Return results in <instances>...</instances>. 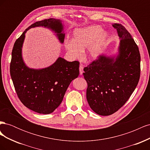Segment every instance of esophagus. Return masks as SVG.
<instances>
[{
  "instance_id": "obj_1",
  "label": "esophagus",
  "mask_w": 150,
  "mask_h": 150,
  "mask_svg": "<svg viewBox=\"0 0 150 150\" xmlns=\"http://www.w3.org/2000/svg\"><path fill=\"white\" fill-rule=\"evenodd\" d=\"M79 73L80 75H82L83 73V66L82 64H80L79 66Z\"/></svg>"
}]
</instances>
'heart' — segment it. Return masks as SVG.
Wrapping results in <instances>:
<instances>
[{
	"instance_id": "obj_1",
	"label": "heart",
	"mask_w": 150,
	"mask_h": 150,
	"mask_svg": "<svg viewBox=\"0 0 150 150\" xmlns=\"http://www.w3.org/2000/svg\"><path fill=\"white\" fill-rule=\"evenodd\" d=\"M103 31L98 25L76 29L72 33V40H65V49L73 59H79L83 51L88 49L86 58L89 61L96 60L102 54L108 38V34Z\"/></svg>"
}]
</instances>
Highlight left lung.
Masks as SVG:
<instances>
[{"label": "left lung", "instance_id": "1", "mask_svg": "<svg viewBox=\"0 0 150 150\" xmlns=\"http://www.w3.org/2000/svg\"><path fill=\"white\" fill-rule=\"evenodd\" d=\"M120 38L116 56H100L84 68L88 83L86 98L90 108L99 115L109 116L124 105L137 87L140 77L138 47L128 31L113 24Z\"/></svg>", "mask_w": 150, "mask_h": 150}]
</instances>
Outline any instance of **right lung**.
I'll use <instances>...</instances> for the list:
<instances>
[{"label": "right lung", "instance_id": "1", "mask_svg": "<svg viewBox=\"0 0 150 150\" xmlns=\"http://www.w3.org/2000/svg\"><path fill=\"white\" fill-rule=\"evenodd\" d=\"M35 27H44L56 34L64 42V26L60 19H44L35 22L26 29L13 45L10 73L16 91L25 106L40 114L52 112L60 105L68 86L79 74V62H69L59 57L56 62L42 69L27 66L22 55L26 32Z\"/></svg>", "mask_w": 150, "mask_h": 150}]
</instances>
